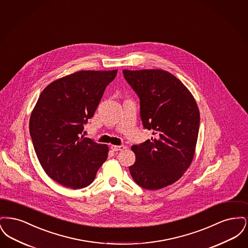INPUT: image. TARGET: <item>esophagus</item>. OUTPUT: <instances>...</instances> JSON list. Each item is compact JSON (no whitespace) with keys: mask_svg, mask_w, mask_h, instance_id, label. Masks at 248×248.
Here are the masks:
<instances>
[{"mask_svg":"<svg viewBox=\"0 0 248 248\" xmlns=\"http://www.w3.org/2000/svg\"><path fill=\"white\" fill-rule=\"evenodd\" d=\"M110 149L113 151V152H118V151H124L125 149V146L124 145H121V146H116V145H111L110 146Z\"/></svg>","mask_w":248,"mask_h":248,"instance_id":"34e87169","label":"esophagus"}]
</instances>
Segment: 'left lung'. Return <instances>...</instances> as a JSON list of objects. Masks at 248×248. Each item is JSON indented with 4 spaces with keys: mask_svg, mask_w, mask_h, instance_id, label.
<instances>
[{
    "mask_svg": "<svg viewBox=\"0 0 248 248\" xmlns=\"http://www.w3.org/2000/svg\"><path fill=\"white\" fill-rule=\"evenodd\" d=\"M123 74L140 98L143 127L154 136L132 147L136 162L130 174L143 189H162L191 164L200 125L198 106L188 88L167 71L124 70Z\"/></svg>",
    "mask_w": 248,
    "mask_h": 248,
    "instance_id": "obj_1",
    "label": "left lung"
}]
</instances>
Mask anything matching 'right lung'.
Returning a JSON list of instances; mask_svg holds the SVG:
<instances>
[{
    "instance_id": "obj_1",
    "label": "right lung",
    "mask_w": 248,
    "mask_h": 248,
    "mask_svg": "<svg viewBox=\"0 0 248 248\" xmlns=\"http://www.w3.org/2000/svg\"><path fill=\"white\" fill-rule=\"evenodd\" d=\"M114 71H81L50 83L30 119V134L45 172L59 184L80 189L94 181L108 148L83 136Z\"/></svg>"
}]
</instances>
